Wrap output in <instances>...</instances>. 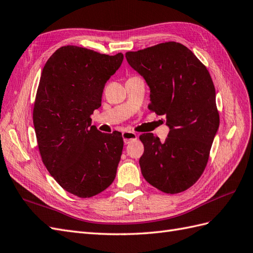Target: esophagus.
<instances>
[{"instance_id": "esophagus-1", "label": "esophagus", "mask_w": 253, "mask_h": 253, "mask_svg": "<svg viewBox=\"0 0 253 253\" xmlns=\"http://www.w3.org/2000/svg\"><path fill=\"white\" fill-rule=\"evenodd\" d=\"M123 139H124L125 144H128L129 142L137 139V134L132 131H124L123 132Z\"/></svg>"}]
</instances>
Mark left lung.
Here are the masks:
<instances>
[{
  "mask_svg": "<svg viewBox=\"0 0 253 253\" xmlns=\"http://www.w3.org/2000/svg\"><path fill=\"white\" fill-rule=\"evenodd\" d=\"M151 89L148 109L166 115L164 142L153 133L140 140L142 175L166 193L187 190L202 175L219 127L216 92L205 65L184 44L168 42L125 54Z\"/></svg>",
  "mask_w": 253,
  "mask_h": 253,
  "instance_id": "obj_1",
  "label": "left lung"
}]
</instances>
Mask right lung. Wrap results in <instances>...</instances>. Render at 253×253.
<instances>
[{"mask_svg": "<svg viewBox=\"0 0 253 253\" xmlns=\"http://www.w3.org/2000/svg\"><path fill=\"white\" fill-rule=\"evenodd\" d=\"M124 55L64 46L43 66L33 109L37 145L44 167L63 189L90 198L112 184L123 151L121 132L90 125L106 82Z\"/></svg>", "mask_w": 253, "mask_h": 253, "instance_id": "add662e5", "label": "right lung"}]
</instances>
